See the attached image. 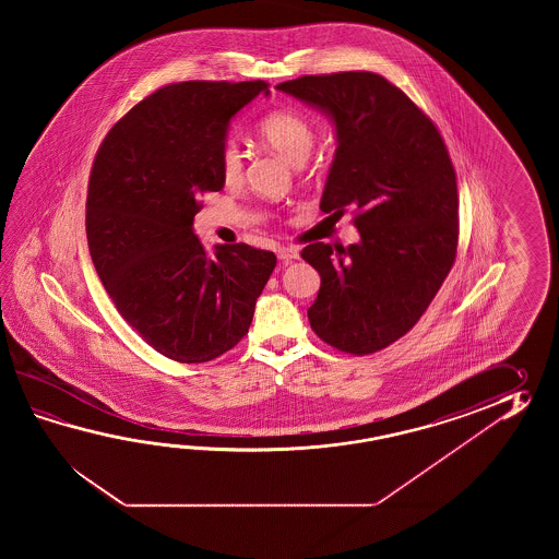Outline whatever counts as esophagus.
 Returning a JSON list of instances; mask_svg holds the SVG:
<instances>
[{
	"instance_id": "34e87169",
	"label": "esophagus",
	"mask_w": 559,
	"mask_h": 559,
	"mask_svg": "<svg viewBox=\"0 0 559 559\" xmlns=\"http://www.w3.org/2000/svg\"><path fill=\"white\" fill-rule=\"evenodd\" d=\"M277 258L285 263L292 262V260L299 258V251H297V248H292V246H282V248H277Z\"/></svg>"
}]
</instances>
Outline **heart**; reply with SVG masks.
<instances>
[{
  "label": "heart",
  "instance_id": "1",
  "mask_svg": "<svg viewBox=\"0 0 559 559\" xmlns=\"http://www.w3.org/2000/svg\"><path fill=\"white\" fill-rule=\"evenodd\" d=\"M258 135L265 145L294 166H301L316 145V128L306 116L294 109L267 114L258 126ZM219 174L229 186L243 178V154L236 142H226L219 152Z\"/></svg>",
  "mask_w": 559,
  "mask_h": 559
}]
</instances>
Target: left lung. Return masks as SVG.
<instances>
[{
  "instance_id": "left-lung-1",
  "label": "left lung",
  "mask_w": 559,
  "mask_h": 559,
  "mask_svg": "<svg viewBox=\"0 0 559 559\" xmlns=\"http://www.w3.org/2000/svg\"><path fill=\"white\" fill-rule=\"evenodd\" d=\"M277 90L333 119L337 150L320 207L333 215L356 207L361 238L301 251L321 277L309 325L340 352L376 354L416 325L455 262L460 200L448 147L380 73L301 75Z\"/></svg>"
}]
</instances>
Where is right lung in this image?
<instances>
[{
    "instance_id": "1",
    "label": "right lung",
    "mask_w": 559,
    "mask_h": 559,
    "mask_svg": "<svg viewBox=\"0 0 559 559\" xmlns=\"http://www.w3.org/2000/svg\"><path fill=\"white\" fill-rule=\"evenodd\" d=\"M258 82L159 87L107 131L87 183L85 231L95 272L121 318L179 364L229 352L250 330L274 251L248 243L207 255L193 234L200 195L224 188L219 152Z\"/></svg>"
}]
</instances>
